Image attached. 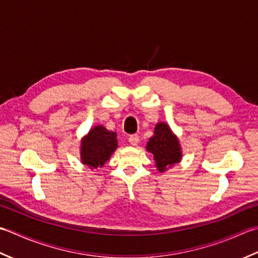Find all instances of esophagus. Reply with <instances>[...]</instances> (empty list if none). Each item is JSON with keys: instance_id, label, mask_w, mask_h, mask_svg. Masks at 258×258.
<instances>
[{"instance_id": "esophagus-1", "label": "esophagus", "mask_w": 258, "mask_h": 258, "mask_svg": "<svg viewBox=\"0 0 258 258\" xmlns=\"http://www.w3.org/2000/svg\"><path fill=\"white\" fill-rule=\"evenodd\" d=\"M128 141L130 143V145L137 146L139 143V136L138 135H131V136H129Z\"/></svg>"}]
</instances>
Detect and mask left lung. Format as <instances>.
<instances>
[{
  "mask_svg": "<svg viewBox=\"0 0 258 258\" xmlns=\"http://www.w3.org/2000/svg\"><path fill=\"white\" fill-rule=\"evenodd\" d=\"M147 150L154 155L156 166L159 171H164L167 167L177 164L181 159V151L176 136L164 122H159L155 128V135L147 144Z\"/></svg>",
  "mask_w": 258,
  "mask_h": 258,
  "instance_id": "obj_1",
  "label": "left lung"
}]
</instances>
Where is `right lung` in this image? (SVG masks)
Returning <instances> with one entry per match:
<instances>
[{"mask_svg": "<svg viewBox=\"0 0 258 258\" xmlns=\"http://www.w3.org/2000/svg\"><path fill=\"white\" fill-rule=\"evenodd\" d=\"M117 134L98 125L90 130L81 144V159L85 165L97 169L104 165L117 148Z\"/></svg>", "mask_w": 258, "mask_h": 258, "instance_id": "obj_1", "label": "right lung"}]
</instances>
